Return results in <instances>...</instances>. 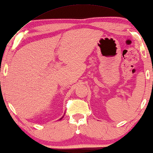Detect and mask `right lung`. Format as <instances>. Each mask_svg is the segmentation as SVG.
Returning <instances> with one entry per match:
<instances>
[{
    "mask_svg": "<svg viewBox=\"0 0 153 153\" xmlns=\"http://www.w3.org/2000/svg\"><path fill=\"white\" fill-rule=\"evenodd\" d=\"M62 118H60V119H62Z\"/></svg>",
    "mask_w": 153,
    "mask_h": 153,
    "instance_id": "add662e5",
    "label": "right lung"
}]
</instances>
